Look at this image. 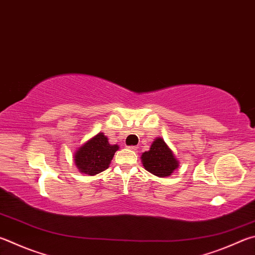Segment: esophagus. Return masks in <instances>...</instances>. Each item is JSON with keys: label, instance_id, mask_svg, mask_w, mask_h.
I'll list each match as a JSON object with an SVG mask.
<instances>
[{"label": "esophagus", "instance_id": "1", "mask_svg": "<svg viewBox=\"0 0 255 255\" xmlns=\"http://www.w3.org/2000/svg\"><path fill=\"white\" fill-rule=\"evenodd\" d=\"M128 148H129V149H131V150H137L138 147L137 146H129Z\"/></svg>", "mask_w": 255, "mask_h": 255}]
</instances>
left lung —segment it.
Wrapping results in <instances>:
<instances>
[{
  "mask_svg": "<svg viewBox=\"0 0 255 255\" xmlns=\"http://www.w3.org/2000/svg\"><path fill=\"white\" fill-rule=\"evenodd\" d=\"M141 159L146 170L158 177L169 176L178 167V161L161 138L151 143L150 149L141 155Z\"/></svg>",
  "mask_w": 255,
  "mask_h": 255,
  "instance_id": "1",
  "label": "left lung"
}]
</instances>
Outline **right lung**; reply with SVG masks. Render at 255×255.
I'll list each match as a JSON object with an SVG mask.
<instances>
[{
  "instance_id": "obj_1",
  "label": "right lung",
  "mask_w": 255,
  "mask_h": 255,
  "mask_svg": "<svg viewBox=\"0 0 255 255\" xmlns=\"http://www.w3.org/2000/svg\"><path fill=\"white\" fill-rule=\"evenodd\" d=\"M117 150L118 146L110 145L108 138L99 132L76 152V165L80 172L85 174L91 176L99 174L109 167L110 161Z\"/></svg>"
}]
</instances>
